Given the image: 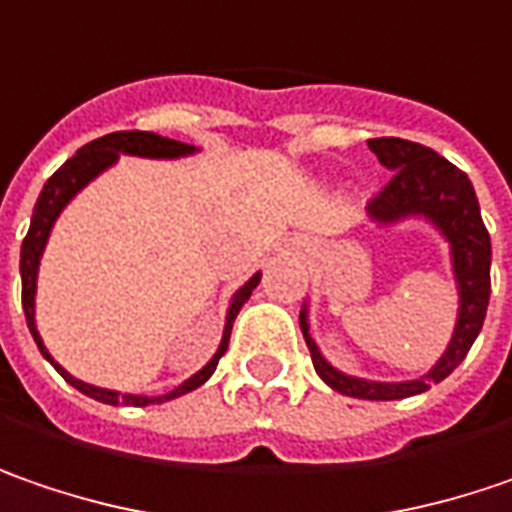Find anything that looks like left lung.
Returning a JSON list of instances; mask_svg holds the SVG:
<instances>
[{
	"instance_id": "obj_1",
	"label": "left lung",
	"mask_w": 512,
	"mask_h": 512,
	"mask_svg": "<svg viewBox=\"0 0 512 512\" xmlns=\"http://www.w3.org/2000/svg\"><path fill=\"white\" fill-rule=\"evenodd\" d=\"M369 149L383 167L395 172L392 181L369 204L371 221L377 227H392L406 218H423L447 239L452 276L458 288V320H455L452 340L447 351L438 357V363L423 377L400 380V383H380V380L345 374L322 357L320 345L311 337L308 305H302L299 311V328L311 351L314 369L334 392L360 397V400H403V397L421 395L432 383H441L467 357L487 317L493 247H490V233L481 221V207H478L467 172L449 164L447 158H441L429 146L403 141V138H374L369 141Z\"/></svg>"
}]
</instances>
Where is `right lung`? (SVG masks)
<instances>
[{"label": "right lung", "instance_id": "add662e5", "mask_svg": "<svg viewBox=\"0 0 512 512\" xmlns=\"http://www.w3.org/2000/svg\"><path fill=\"white\" fill-rule=\"evenodd\" d=\"M198 149L190 146V143L172 141V138H161L155 132H112V135H103L97 141L86 143L83 149H77L74 158H68L63 167L57 169L45 187L39 192L37 204H34V216H31V227H28V236L22 242V256H19V273H22V308H25V320H28V331L34 337V343L42 351V357L54 366V369L63 374L65 380L83 392V395L94 397L100 403H109V406H149V403H167V400H175V397L187 395L192 389H198L201 383L210 380V374L216 371L221 354L227 351V343H230V331H233V320L239 317L242 305L250 299L253 288L259 285L262 273H253L242 288L233 294L230 299V308H227V320H224V334H221V343H218L216 354L210 357V363L204 369H198L192 377H187L181 386H175L167 395H120L115 389H100V386H91V383H83L77 377H71L68 371L48 354V348L42 343L37 331V276H39V259L45 253V244H48V236L54 230V221L60 218L68 201L83 190L86 184H91L100 172H106L109 167H115L120 155H138V158H158V161H172V158H187V155H195Z\"/></svg>", "mask_w": 512, "mask_h": 512}]
</instances>
